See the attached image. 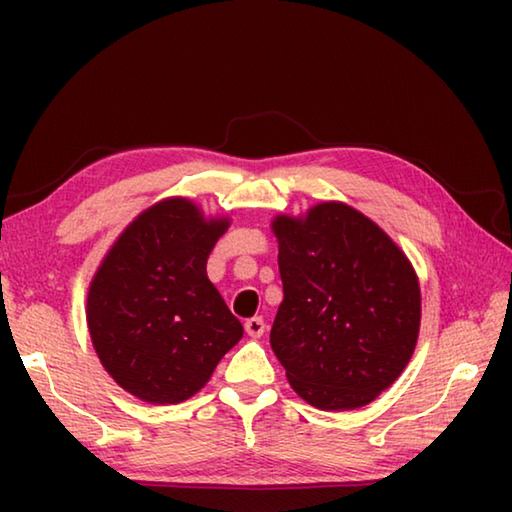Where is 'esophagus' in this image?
Returning <instances> with one entry per match:
<instances>
[{
  "instance_id": "obj_1",
  "label": "esophagus",
  "mask_w": 512,
  "mask_h": 512,
  "mask_svg": "<svg viewBox=\"0 0 512 512\" xmlns=\"http://www.w3.org/2000/svg\"><path fill=\"white\" fill-rule=\"evenodd\" d=\"M244 327H246V332H248V336H253V339H259V336L264 334V318H259V316H255V318H248L246 323H244Z\"/></svg>"
}]
</instances>
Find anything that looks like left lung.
I'll return each instance as SVG.
<instances>
[{"mask_svg":"<svg viewBox=\"0 0 512 512\" xmlns=\"http://www.w3.org/2000/svg\"><path fill=\"white\" fill-rule=\"evenodd\" d=\"M284 300L271 348L293 391L323 411L370 404L402 375L420 329L409 259L361 212L323 203L277 216Z\"/></svg>","mask_w":512,"mask_h":512,"instance_id":"obj_1","label":"left lung"}]
</instances>
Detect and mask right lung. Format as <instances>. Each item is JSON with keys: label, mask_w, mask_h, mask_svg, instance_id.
Returning a JSON list of instances; mask_svg holds the SVG:
<instances>
[{"label": "right lung", "mask_w": 512, "mask_h": 512, "mask_svg": "<svg viewBox=\"0 0 512 512\" xmlns=\"http://www.w3.org/2000/svg\"><path fill=\"white\" fill-rule=\"evenodd\" d=\"M228 221H205L185 198L128 225L88 293L90 336L112 379L151 404L201 391L244 327L207 277Z\"/></svg>", "instance_id": "add662e5"}]
</instances>
